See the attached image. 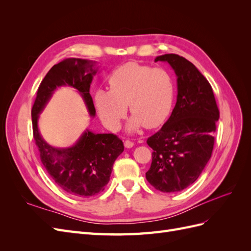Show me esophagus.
<instances>
[{"instance_id":"34e87169","label":"esophagus","mask_w":251,"mask_h":251,"mask_svg":"<svg viewBox=\"0 0 251 251\" xmlns=\"http://www.w3.org/2000/svg\"><path fill=\"white\" fill-rule=\"evenodd\" d=\"M125 147L127 149H131L134 147V142H132L131 140H126L125 141Z\"/></svg>"}]
</instances>
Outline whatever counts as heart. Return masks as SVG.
<instances>
[{"instance_id": "b5f03b06", "label": "heart", "mask_w": 251, "mask_h": 251, "mask_svg": "<svg viewBox=\"0 0 251 251\" xmlns=\"http://www.w3.org/2000/svg\"><path fill=\"white\" fill-rule=\"evenodd\" d=\"M110 89L95 91L94 101L103 125L116 131L126 114H133L127 131L135 132L144 125L156 127L168 119L176 96V82L172 73L163 68H151L127 63L109 76Z\"/></svg>"}]
</instances>
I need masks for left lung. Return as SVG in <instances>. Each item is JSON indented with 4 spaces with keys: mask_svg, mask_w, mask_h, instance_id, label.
<instances>
[{
    "mask_svg": "<svg viewBox=\"0 0 251 251\" xmlns=\"http://www.w3.org/2000/svg\"><path fill=\"white\" fill-rule=\"evenodd\" d=\"M177 75V102L169 120L147 143L153 149L146 173L151 185L163 193H177L199 178L211 157L220 112L208 80L178 54L157 56Z\"/></svg>",
    "mask_w": 251,
    "mask_h": 251,
    "instance_id": "obj_1",
    "label": "left lung"
}]
</instances>
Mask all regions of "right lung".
Listing matches in <instances>:
<instances>
[{
  "label": "right lung",
  "mask_w": 251,
  "mask_h": 251,
  "mask_svg": "<svg viewBox=\"0 0 251 251\" xmlns=\"http://www.w3.org/2000/svg\"><path fill=\"white\" fill-rule=\"evenodd\" d=\"M97 70L87 59L67 58L53 66L37 89L31 110L33 137L43 165L58 187L66 193L89 198L108 184L114 161L124 151V142L114 134H94L87 130L71 148H53L43 139L37 127L40 113L57 87L70 86L83 98L91 116L95 108L90 85Z\"/></svg>",
  "instance_id": "1"
}]
</instances>
